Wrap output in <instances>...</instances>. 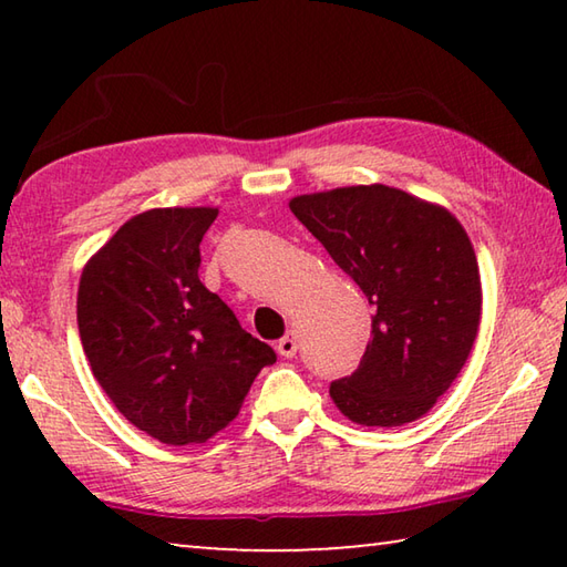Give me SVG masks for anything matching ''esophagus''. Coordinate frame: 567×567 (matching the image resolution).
I'll return each mask as SVG.
<instances>
[{
    "mask_svg": "<svg viewBox=\"0 0 567 567\" xmlns=\"http://www.w3.org/2000/svg\"><path fill=\"white\" fill-rule=\"evenodd\" d=\"M277 352H280L282 358H295V352H297V338H295V334H285V338L277 342Z\"/></svg>",
    "mask_w": 567,
    "mask_h": 567,
    "instance_id": "1",
    "label": "esophagus"
}]
</instances>
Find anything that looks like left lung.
I'll list each match as a JSON object with an SVG mask.
<instances>
[{
  "label": "left lung",
  "instance_id": "1",
  "mask_svg": "<svg viewBox=\"0 0 567 567\" xmlns=\"http://www.w3.org/2000/svg\"><path fill=\"white\" fill-rule=\"evenodd\" d=\"M372 305L360 368L330 385L344 417L398 427L433 410L463 370L483 318L473 243L447 207L388 185H352L290 199Z\"/></svg>",
  "mask_w": 567,
  "mask_h": 567
}]
</instances>
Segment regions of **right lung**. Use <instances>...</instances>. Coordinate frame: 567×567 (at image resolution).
<instances>
[{
    "instance_id": "right-lung-1",
    "label": "right lung",
    "mask_w": 567,
    "mask_h": 567,
    "mask_svg": "<svg viewBox=\"0 0 567 567\" xmlns=\"http://www.w3.org/2000/svg\"><path fill=\"white\" fill-rule=\"evenodd\" d=\"M219 207H155L87 265L76 324L94 378L124 417L165 445L207 443L239 415L270 344L199 282V243Z\"/></svg>"
}]
</instances>
